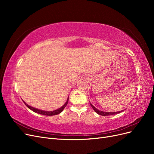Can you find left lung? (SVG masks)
I'll use <instances>...</instances> for the list:
<instances>
[{"instance_id": "1", "label": "left lung", "mask_w": 154, "mask_h": 154, "mask_svg": "<svg viewBox=\"0 0 154 154\" xmlns=\"http://www.w3.org/2000/svg\"><path fill=\"white\" fill-rule=\"evenodd\" d=\"M91 106H92V108L94 109V110L96 112L97 114H98L101 116H111V115H114L116 114H119L122 112L124 111L125 110H119V111H106V110H103L99 109L98 108H97L94 105H93L91 102H90Z\"/></svg>"}]
</instances>
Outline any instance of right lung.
<instances>
[{
	"label": "right lung",
	"instance_id": "add662e5",
	"mask_svg": "<svg viewBox=\"0 0 154 154\" xmlns=\"http://www.w3.org/2000/svg\"><path fill=\"white\" fill-rule=\"evenodd\" d=\"M68 101H69V97H67V99L66 100V101L64 102V103L62 106H60V107H58V108L54 109H40L36 108V107H34L29 104H27L26 102L24 101V100H23V102H24L25 105L27 107H28L29 109L35 112H36V113H38V114H42V115H45V116H54V115H57V114H60V112H62L65 107L67 106Z\"/></svg>",
	"mask_w": 154,
	"mask_h": 154
}]
</instances>
